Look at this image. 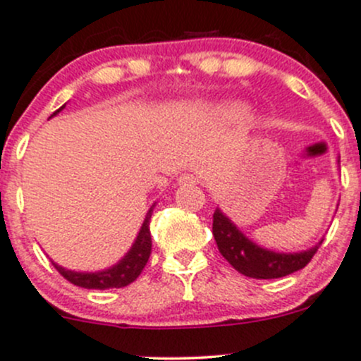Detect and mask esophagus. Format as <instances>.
Instances as JSON below:
<instances>
[{
  "label": "esophagus",
  "mask_w": 361,
  "mask_h": 361,
  "mask_svg": "<svg viewBox=\"0 0 361 361\" xmlns=\"http://www.w3.org/2000/svg\"><path fill=\"white\" fill-rule=\"evenodd\" d=\"M180 185H194L195 183V176L194 174H181L180 180H178Z\"/></svg>",
  "instance_id": "obj_1"
}]
</instances>
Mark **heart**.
Listing matches in <instances>:
<instances>
[{
  "label": "heart",
  "mask_w": 361,
  "mask_h": 361,
  "mask_svg": "<svg viewBox=\"0 0 361 361\" xmlns=\"http://www.w3.org/2000/svg\"><path fill=\"white\" fill-rule=\"evenodd\" d=\"M220 113L227 118H241V116H245L246 110L241 104H225V106L220 108Z\"/></svg>",
  "instance_id": "heart-1"
}]
</instances>
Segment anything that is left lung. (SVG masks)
Listing matches in <instances>:
<instances>
[{
    "label": "left lung",
    "mask_w": 361,
    "mask_h": 361,
    "mask_svg": "<svg viewBox=\"0 0 361 361\" xmlns=\"http://www.w3.org/2000/svg\"><path fill=\"white\" fill-rule=\"evenodd\" d=\"M213 235L225 260L235 271L255 279H276L300 271L311 262L323 243L322 239L309 250L293 253L262 248L246 238L220 207H216L213 213Z\"/></svg>",
    "instance_id": "1"
}]
</instances>
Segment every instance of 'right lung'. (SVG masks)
<instances>
[{
	"instance_id": "right-lung-1",
	"label": "right lung",
	"mask_w": 361,
	"mask_h": 361,
	"mask_svg": "<svg viewBox=\"0 0 361 361\" xmlns=\"http://www.w3.org/2000/svg\"><path fill=\"white\" fill-rule=\"evenodd\" d=\"M64 106H66V104H63L59 110L54 111L52 116H56L61 110H64ZM154 206L148 209L143 225H141L140 232H137V238L134 239L130 250L127 251V253L123 255L115 265L97 272L71 271V269H64L63 265H57L56 262H52L54 267H56L57 271H59V274L64 276L69 283H73V285L76 286H82V288L106 290V288H123V286L130 285V283L141 274V271H143L145 265H147L148 258H150V253H152L150 218H152V213H154Z\"/></svg>"
}]
</instances>
